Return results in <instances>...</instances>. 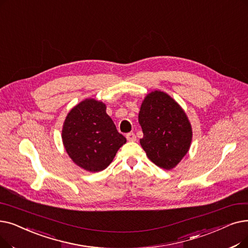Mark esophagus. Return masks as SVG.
Masks as SVG:
<instances>
[{
    "instance_id": "obj_1",
    "label": "esophagus",
    "mask_w": 248,
    "mask_h": 248,
    "mask_svg": "<svg viewBox=\"0 0 248 248\" xmlns=\"http://www.w3.org/2000/svg\"><path fill=\"white\" fill-rule=\"evenodd\" d=\"M125 137L127 139V141H131V142H135L137 140V137L134 133H128V134H126Z\"/></svg>"
}]
</instances>
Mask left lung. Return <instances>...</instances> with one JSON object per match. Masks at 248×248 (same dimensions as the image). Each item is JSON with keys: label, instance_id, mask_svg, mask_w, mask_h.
<instances>
[{"label": "left lung", "instance_id": "left-lung-1", "mask_svg": "<svg viewBox=\"0 0 248 248\" xmlns=\"http://www.w3.org/2000/svg\"><path fill=\"white\" fill-rule=\"evenodd\" d=\"M143 131L140 140L148 158L164 169L175 167L191 143V126L186 112L169 95L154 91L146 96L139 113Z\"/></svg>", "mask_w": 248, "mask_h": 248}]
</instances>
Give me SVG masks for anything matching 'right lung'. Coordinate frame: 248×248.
Returning <instances> with one entry per match:
<instances>
[{"label":"right lung","instance_id":"obj_1","mask_svg":"<svg viewBox=\"0 0 248 248\" xmlns=\"http://www.w3.org/2000/svg\"><path fill=\"white\" fill-rule=\"evenodd\" d=\"M62 138L71 159L90 172L105 169L126 142L106 113L105 104L95 99L80 102L68 113Z\"/></svg>","mask_w":248,"mask_h":248}]
</instances>
